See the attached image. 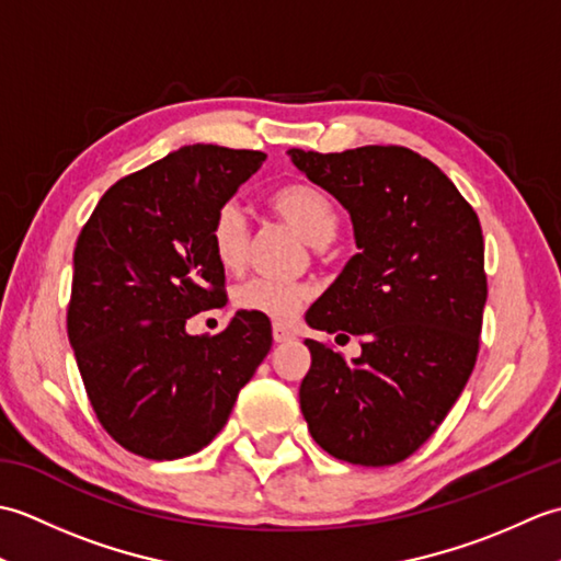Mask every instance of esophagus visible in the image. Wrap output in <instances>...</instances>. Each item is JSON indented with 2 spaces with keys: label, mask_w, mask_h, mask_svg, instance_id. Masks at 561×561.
Segmentation results:
<instances>
[{
  "label": "esophagus",
  "mask_w": 561,
  "mask_h": 561,
  "mask_svg": "<svg viewBox=\"0 0 561 561\" xmlns=\"http://www.w3.org/2000/svg\"><path fill=\"white\" fill-rule=\"evenodd\" d=\"M272 337H274V342H289V340H294V332L289 330V328H284V325H274L272 328Z\"/></svg>",
  "instance_id": "esophagus-1"
}]
</instances>
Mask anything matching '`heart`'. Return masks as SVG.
<instances>
[{
  "instance_id": "obj_1",
  "label": "heart",
  "mask_w": 561,
  "mask_h": 561,
  "mask_svg": "<svg viewBox=\"0 0 561 561\" xmlns=\"http://www.w3.org/2000/svg\"><path fill=\"white\" fill-rule=\"evenodd\" d=\"M270 209L299 231L313 248L328 245L340 229V211L323 187L308 181H291L279 185L267 197ZM250 229L241 207L226 202L209 221V245L224 270H238L245 262ZM233 306L238 311L257 313L277 323H287L308 299L304 284L250 277L233 289Z\"/></svg>"
}]
</instances>
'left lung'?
Here are the masks:
<instances>
[{"label": "left lung", "mask_w": 561, "mask_h": 561, "mask_svg": "<svg viewBox=\"0 0 561 561\" xmlns=\"http://www.w3.org/2000/svg\"><path fill=\"white\" fill-rule=\"evenodd\" d=\"M289 157L350 209L359 248L306 313L316 330L362 340L354 362L306 340L311 368L299 398L308 432L344 462H402L446 420L478 362L480 219L448 175L408 147Z\"/></svg>", "instance_id": "obj_1"}]
</instances>
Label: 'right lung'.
I'll return each instance as SVG.
<instances>
[{"label": "right lung", "instance_id": "obj_1", "mask_svg": "<svg viewBox=\"0 0 561 561\" xmlns=\"http://www.w3.org/2000/svg\"><path fill=\"white\" fill-rule=\"evenodd\" d=\"M265 159L178 149L105 190L77 238L69 344L101 426L135 456L205 448L272 347L270 318L245 311L219 335L185 332L193 316L226 306L209 221Z\"/></svg>", "mask_w": 561, "mask_h": 561}]
</instances>
